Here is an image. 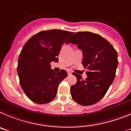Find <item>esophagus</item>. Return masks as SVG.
I'll list each match as a JSON object with an SVG mask.
<instances>
[{
	"label": "esophagus",
	"instance_id": "obj_1",
	"mask_svg": "<svg viewBox=\"0 0 131 131\" xmlns=\"http://www.w3.org/2000/svg\"><path fill=\"white\" fill-rule=\"evenodd\" d=\"M67 73H68V75H70V74H72V72L70 71V70H67Z\"/></svg>",
	"mask_w": 131,
	"mask_h": 131
}]
</instances>
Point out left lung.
Wrapping results in <instances>:
<instances>
[{
    "instance_id": "left-lung-1",
    "label": "left lung",
    "mask_w": 131,
    "mask_h": 131,
    "mask_svg": "<svg viewBox=\"0 0 131 131\" xmlns=\"http://www.w3.org/2000/svg\"><path fill=\"white\" fill-rule=\"evenodd\" d=\"M67 43L77 44L83 53L82 64L87 78L74 72L76 84L70 88L72 98L82 106L94 104L103 97L112 83L118 65L117 51L102 36L91 32H78Z\"/></svg>"
}]
</instances>
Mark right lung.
<instances>
[{"label":"right lung","instance_id":"right-lung-1","mask_svg":"<svg viewBox=\"0 0 131 131\" xmlns=\"http://www.w3.org/2000/svg\"><path fill=\"white\" fill-rule=\"evenodd\" d=\"M72 33L57 29L43 30L32 36L22 48L17 74L22 89L32 102L42 104L55 99L67 72L64 70L55 72L50 63L59 61L61 46Z\"/></svg>","mask_w":131,"mask_h":131}]
</instances>
